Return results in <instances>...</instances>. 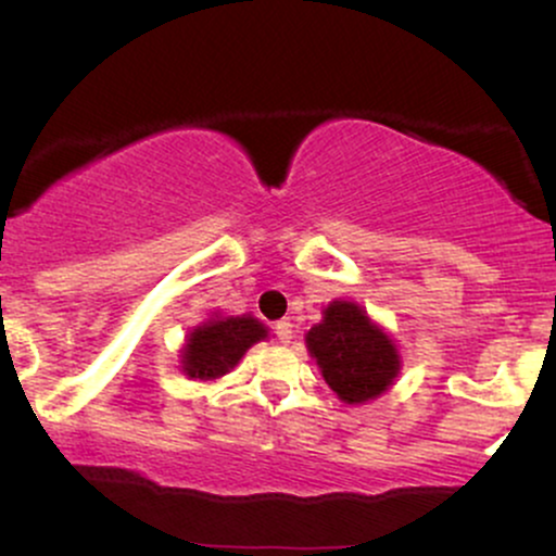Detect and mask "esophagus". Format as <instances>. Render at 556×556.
<instances>
[{"label": "esophagus", "instance_id": "esophagus-1", "mask_svg": "<svg viewBox=\"0 0 556 556\" xmlns=\"http://www.w3.org/2000/svg\"><path fill=\"white\" fill-rule=\"evenodd\" d=\"M274 334H277L279 342L287 344L292 340V337H295V329H292L290 321H277V324H274Z\"/></svg>", "mask_w": 556, "mask_h": 556}]
</instances>
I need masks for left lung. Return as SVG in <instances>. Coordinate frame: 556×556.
<instances>
[{
  "label": "left lung",
  "mask_w": 556,
  "mask_h": 556,
  "mask_svg": "<svg viewBox=\"0 0 556 556\" xmlns=\"http://www.w3.org/2000/svg\"><path fill=\"white\" fill-rule=\"evenodd\" d=\"M305 344L311 358H316L324 381L348 405L376 400L400 374L394 342L358 303L350 300L329 303L321 324L305 334Z\"/></svg>",
  "instance_id": "8db88e82"
}]
</instances>
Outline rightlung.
Here are the masks:
<instances>
[{
	"mask_svg": "<svg viewBox=\"0 0 556 556\" xmlns=\"http://www.w3.org/2000/svg\"><path fill=\"white\" fill-rule=\"evenodd\" d=\"M269 334L253 316H216L188 334L182 348V374L190 379L212 381L238 366L248 348Z\"/></svg>",
	"mask_w": 556,
	"mask_h": 556,
	"instance_id": "right-lung-1",
	"label": "right lung"
}]
</instances>
